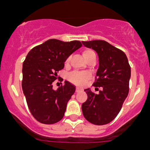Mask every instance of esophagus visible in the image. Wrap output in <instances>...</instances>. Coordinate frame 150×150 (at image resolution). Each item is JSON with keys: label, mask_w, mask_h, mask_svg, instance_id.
<instances>
[{"label": "esophagus", "mask_w": 150, "mask_h": 150, "mask_svg": "<svg viewBox=\"0 0 150 150\" xmlns=\"http://www.w3.org/2000/svg\"><path fill=\"white\" fill-rule=\"evenodd\" d=\"M81 91V89L79 88V87H76V92H79V91Z\"/></svg>", "instance_id": "34e87169"}]
</instances>
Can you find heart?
Segmentation results:
<instances>
[{
  "label": "heart",
  "instance_id": "b5f03b06",
  "mask_svg": "<svg viewBox=\"0 0 150 150\" xmlns=\"http://www.w3.org/2000/svg\"><path fill=\"white\" fill-rule=\"evenodd\" d=\"M95 55V52L93 50H89V49H86L83 51V55L86 61H87L91 56H93ZM70 60H71V57H68L65 61V64H68ZM90 76H91L90 74H86V73L74 72L69 75L68 79L71 83H75L76 85H83L85 82L90 79Z\"/></svg>",
  "mask_w": 150,
  "mask_h": 150
}]
</instances>
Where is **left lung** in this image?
<instances>
[{"instance_id":"8db88e82","label":"left lung","mask_w":150,"mask_h":150,"mask_svg":"<svg viewBox=\"0 0 150 150\" xmlns=\"http://www.w3.org/2000/svg\"><path fill=\"white\" fill-rule=\"evenodd\" d=\"M82 43L98 55L99 67L93 86L102 89L98 94L93 93L89 88L84 90L88 98L82 104L83 116L94 125L108 124L121 110L128 95L131 67L126 55L107 41H83Z\"/></svg>"}]
</instances>
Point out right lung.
<instances>
[{"label": "right lung", "mask_w": 150, "mask_h": 150, "mask_svg": "<svg viewBox=\"0 0 150 150\" xmlns=\"http://www.w3.org/2000/svg\"><path fill=\"white\" fill-rule=\"evenodd\" d=\"M81 46L78 40L50 39L34 47L26 56L22 65V90L29 110L40 122L54 124L63 118L76 87L65 81L55 91L52 83L59 79L57 74L64 68L66 59Z\"/></svg>", "instance_id": "add662e5"}]
</instances>
